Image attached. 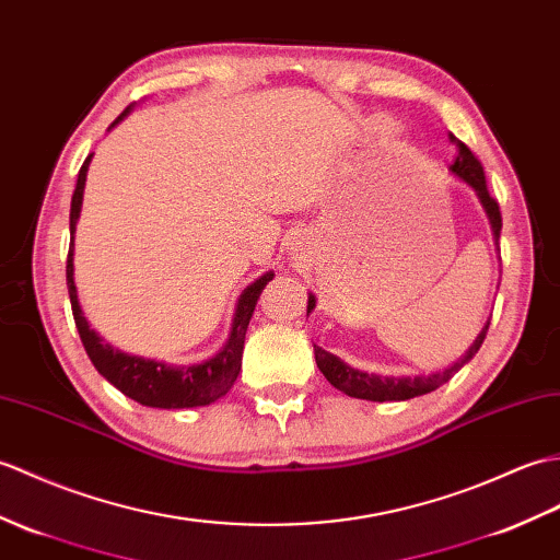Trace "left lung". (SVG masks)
<instances>
[{
    "label": "left lung",
    "mask_w": 560,
    "mask_h": 560,
    "mask_svg": "<svg viewBox=\"0 0 560 560\" xmlns=\"http://www.w3.org/2000/svg\"><path fill=\"white\" fill-rule=\"evenodd\" d=\"M451 142L456 145V160L451 164V172L456 174L458 178H463L467 186H472L475 192L479 195V200H482L485 210L489 214L491 221V231H493V238H501V210H499V202L491 198V192L487 188V176H485V166L475 158V152L460 142L456 136H451ZM315 307V295H310L307 301V312H312ZM487 331H489V322L487 327L482 329V334L477 336V341L470 346V350L456 362V365H451L444 372H436V374H420V376H376V374H368V372H360L348 368L346 362H341L336 355L327 353V350H322L319 346H315V360H317V368L319 372L327 376V382L331 386L339 388V392L348 394L350 398H362V400H376V402H386V400H408L415 396H422L434 392L441 384H446L453 374H456L465 362H470L479 346L485 343L487 339Z\"/></svg>",
    "instance_id": "obj_1"
}]
</instances>
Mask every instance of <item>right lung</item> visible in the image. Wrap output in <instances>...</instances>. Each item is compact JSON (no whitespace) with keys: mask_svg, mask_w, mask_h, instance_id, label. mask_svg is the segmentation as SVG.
Wrapping results in <instances>:
<instances>
[{"mask_svg":"<svg viewBox=\"0 0 560 560\" xmlns=\"http://www.w3.org/2000/svg\"><path fill=\"white\" fill-rule=\"evenodd\" d=\"M128 112H131V107H126L114 124H119ZM88 164H90V158L83 162L81 172H78V184L71 198V245H69V259H67V283H69V298H71L75 327H78V334H81V341L85 346L90 362H93L95 370L104 376V380L119 388L124 396L138 400L140 406L166 408V410L210 406L212 400L224 396L231 388V384L236 382V376L241 372L245 331H248L257 298L265 291V285L275 275L267 271L265 277H259L255 283H250L248 289L243 291L236 307V317H233L231 339L224 346V350L217 353L212 360H205L200 365H190V368L186 365L172 368L158 360L119 353V350H114L109 343H104L100 336L88 327L83 310L78 305L75 283H73V231H75L78 214H81Z\"/></svg>","mask_w":560,"mask_h":560,"instance_id":"1","label":"right lung"}]
</instances>
